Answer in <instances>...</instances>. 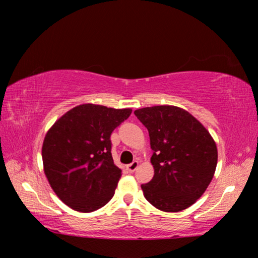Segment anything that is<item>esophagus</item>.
Segmentation results:
<instances>
[{"label":"esophagus","mask_w":258,"mask_h":258,"mask_svg":"<svg viewBox=\"0 0 258 258\" xmlns=\"http://www.w3.org/2000/svg\"><path fill=\"white\" fill-rule=\"evenodd\" d=\"M138 166H139V161L138 160H134L133 163H131L130 165H127V169H128V172H134L135 169L138 168Z\"/></svg>","instance_id":"esophagus-1"}]
</instances>
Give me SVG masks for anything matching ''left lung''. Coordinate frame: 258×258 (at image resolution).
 <instances>
[{
  "label": "left lung",
  "instance_id": "8db88e82",
  "mask_svg": "<svg viewBox=\"0 0 258 258\" xmlns=\"http://www.w3.org/2000/svg\"><path fill=\"white\" fill-rule=\"evenodd\" d=\"M146 126L154 150L155 175L142 184L146 199L163 212H181L202 197L217 165L216 143L190 112L175 106L134 111Z\"/></svg>",
  "mask_w": 258,
  "mask_h": 258
}]
</instances>
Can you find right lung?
Masks as SVG:
<instances>
[{
    "label": "right lung",
    "instance_id": "obj_1",
    "mask_svg": "<svg viewBox=\"0 0 258 258\" xmlns=\"http://www.w3.org/2000/svg\"><path fill=\"white\" fill-rule=\"evenodd\" d=\"M132 109L80 104L52 125L43 141L47 181L61 202L91 213L108 204L121 176L113 164L110 135Z\"/></svg>",
    "mask_w": 258,
    "mask_h": 258
}]
</instances>
